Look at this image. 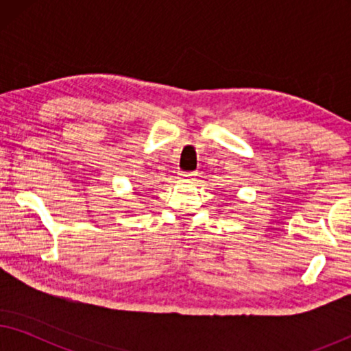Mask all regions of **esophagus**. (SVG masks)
Returning a JSON list of instances; mask_svg holds the SVG:
<instances>
[{
    "instance_id": "obj_1",
    "label": "esophagus",
    "mask_w": 351,
    "mask_h": 351,
    "mask_svg": "<svg viewBox=\"0 0 351 351\" xmlns=\"http://www.w3.org/2000/svg\"><path fill=\"white\" fill-rule=\"evenodd\" d=\"M180 179L186 180V182L195 180L196 179V172H184V174H180Z\"/></svg>"
}]
</instances>
